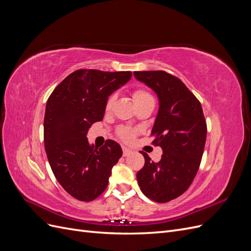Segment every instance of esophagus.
<instances>
[{
	"label": "esophagus",
	"mask_w": 251,
	"mask_h": 251,
	"mask_svg": "<svg viewBox=\"0 0 251 251\" xmlns=\"http://www.w3.org/2000/svg\"><path fill=\"white\" fill-rule=\"evenodd\" d=\"M131 153H132V151L130 149H127L126 147H123V155H124V157L128 156Z\"/></svg>",
	"instance_id": "obj_1"
}]
</instances>
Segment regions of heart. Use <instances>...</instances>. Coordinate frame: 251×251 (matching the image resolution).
I'll return each instance as SVG.
<instances>
[{
	"mask_svg": "<svg viewBox=\"0 0 251 251\" xmlns=\"http://www.w3.org/2000/svg\"><path fill=\"white\" fill-rule=\"evenodd\" d=\"M133 97H134V100H138L144 97H150V94L143 90H136L133 94ZM114 100H115V96L114 95H112L108 98L107 103H105V108H107L108 110L112 107ZM134 135H135V132L133 130H131V128H121V130L119 131V136L126 141L132 140L134 138Z\"/></svg>",
	"mask_w": 251,
	"mask_h": 251,
	"instance_id": "b5f03b06",
	"label": "heart"
}]
</instances>
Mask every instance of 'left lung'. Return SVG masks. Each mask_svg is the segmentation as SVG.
Returning a JSON list of instances; mask_svg holds the SVG:
<instances>
[{
  "label": "left lung",
  "mask_w": 251,
  "mask_h": 251,
  "mask_svg": "<svg viewBox=\"0 0 251 251\" xmlns=\"http://www.w3.org/2000/svg\"><path fill=\"white\" fill-rule=\"evenodd\" d=\"M134 76L158 97L151 135H156L153 142L163 151L158 163L141 151L146 163L137 173L138 185L151 200L165 203L192 184L206 141V123L201 103L176 76L164 71H136Z\"/></svg>",
  "instance_id": "8db88e82"
}]
</instances>
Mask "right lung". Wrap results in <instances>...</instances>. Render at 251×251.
Returning <instances> with one entry per match:
<instances>
[{"label":"right lung","instance_id":"right-lung-1","mask_svg":"<svg viewBox=\"0 0 251 251\" xmlns=\"http://www.w3.org/2000/svg\"><path fill=\"white\" fill-rule=\"evenodd\" d=\"M132 72L74 71L53 90L44 118V143L58 183L75 199L89 202L108 186L113 166L123 156L114 140L90 146V126L103 118L109 96L131 79Z\"/></svg>","mask_w":251,"mask_h":251}]
</instances>
